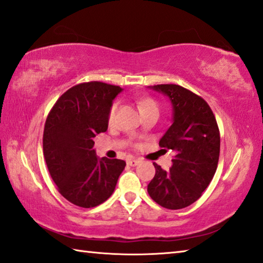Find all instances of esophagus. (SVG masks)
<instances>
[{
	"label": "esophagus",
	"mask_w": 263,
	"mask_h": 263,
	"mask_svg": "<svg viewBox=\"0 0 263 263\" xmlns=\"http://www.w3.org/2000/svg\"><path fill=\"white\" fill-rule=\"evenodd\" d=\"M139 163H140L139 159H128L127 160V164L130 165V167H134V165L139 164Z\"/></svg>",
	"instance_id": "obj_1"
}]
</instances>
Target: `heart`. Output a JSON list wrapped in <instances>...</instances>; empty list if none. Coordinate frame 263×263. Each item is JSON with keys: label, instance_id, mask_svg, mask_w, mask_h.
<instances>
[{"label": "heart", "instance_id": "b5f03b06", "mask_svg": "<svg viewBox=\"0 0 263 263\" xmlns=\"http://www.w3.org/2000/svg\"><path fill=\"white\" fill-rule=\"evenodd\" d=\"M139 107L141 111L149 110V109H157L159 110V103L154 99L145 98L139 101ZM116 111H118V103H112L110 109L108 111V122L112 123L116 118Z\"/></svg>", "mask_w": 263, "mask_h": 263}]
</instances>
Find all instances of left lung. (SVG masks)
I'll use <instances>...</instances> for the list:
<instances>
[{
	"instance_id": "left-lung-1",
	"label": "left lung",
	"mask_w": 263,
	"mask_h": 263,
	"mask_svg": "<svg viewBox=\"0 0 263 263\" xmlns=\"http://www.w3.org/2000/svg\"><path fill=\"white\" fill-rule=\"evenodd\" d=\"M152 88L173 103V124L160 140V147L175 155L169 171L153 163L156 172L148 193L164 208L182 209L199 200L213 180L220 156L219 126L209 104L195 92L179 84Z\"/></svg>"
}]
</instances>
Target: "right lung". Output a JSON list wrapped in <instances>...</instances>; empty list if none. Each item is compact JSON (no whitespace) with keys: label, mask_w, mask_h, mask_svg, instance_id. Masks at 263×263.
Returning a JSON list of instances; mask_svg holds the SVG:
<instances>
[{"label":"right lung","mask_w":263,"mask_h":263,"mask_svg":"<svg viewBox=\"0 0 263 263\" xmlns=\"http://www.w3.org/2000/svg\"><path fill=\"white\" fill-rule=\"evenodd\" d=\"M121 87L99 81L71 87L60 96L44 123L43 155L64 199L82 208L103 203L114 192L123 160L95 155L96 134L108 128V111Z\"/></svg>","instance_id":"obj_1"}]
</instances>
